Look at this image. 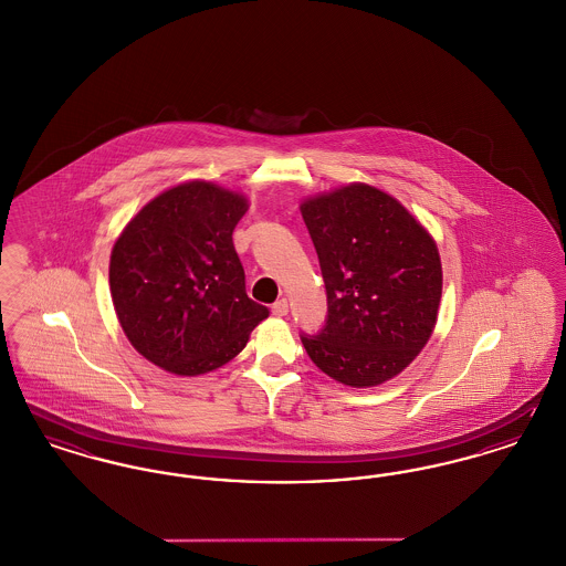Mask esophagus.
Segmentation results:
<instances>
[{
	"instance_id": "esophagus-1",
	"label": "esophagus",
	"mask_w": 566,
	"mask_h": 566,
	"mask_svg": "<svg viewBox=\"0 0 566 566\" xmlns=\"http://www.w3.org/2000/svg\"><path fill=\"white\" fill-rule=\"evenodd\" d=\"M271 312H273L275 316H286V314H289V301H286V298L275 301L273 307H271Z\"/></svg>"
}]
</instances>
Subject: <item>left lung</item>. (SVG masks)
<instances>
[{
    "instance_id": "obj_1",
    "label": "left lung",
    "mask_w": 566,
    "mask_h": 566,
    "mask_svg": "<svg viewBox=\"0 0 566 566\" xmlns=\"http://www.w3.org/2000/svg\"><path fill=\"white\" fill-rule=\"evenodd\" d=\"M301 214L316 248L328 316L303 348L326 376L369 388L427 346L441 301L431 233L388 192L354 182L310 197Z\"/></svg>"
}]
</instances>
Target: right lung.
Instances as JSON below:
<instances>
[{"label":"right lung","instance_id":"right-lung-1","mask_svg":"<svg viewBox=\"0 0 566 566\" xmlns=\"http://www.w3.org/2000/svg\"><path fill=\"white\" fill-rule=\"evenodd\" d=\"M248 199L214 182L163 190L123 229L109 293L127 339L176 376L214 371L245 348L270 310L245 295L233 229Z\"/></svg>","mask_w":566,"mask_h":566}]
</instances>
